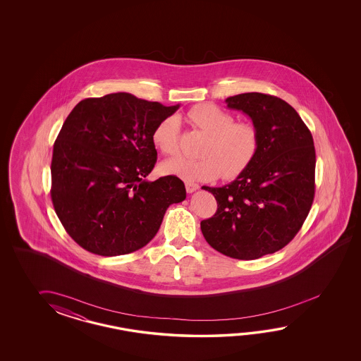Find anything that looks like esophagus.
<instances>
[{
    "instance_id": "esophagus-1",
    "label": "esophagus",
    "mask_w": 361,
    "mask_h": 361,
    "mask_svg": "<svg viewBox=\"0 0 361 361\" xmlns=\"http://www.w3.org/2000/svg\"><path fill=\"white\" fill-rule=\"evenodd\" d=\"M199 188V184L191 183V182H185V191L188 192V193H192V192L197 191Z\"/></svg>"
}]
</instances>
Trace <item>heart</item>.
Here are the masks:
<instances>
[{
    "mask_svg": "<svg viewBox=\"0 0 361 361\" xmlns=\"http://www.w3.org/2000/svg\"><path fill=\"white\" fill-rule=\"evenodd\" d=\"M187 120L204 131L207 139L200 151L201 159L176 157L162 164V171L187 182H207L222 174L233 179L254 161L259 149V133L249 123H235L233 116L214 104H197L187 112ZM180 123L177 116H168L154 128L152 139L162 154L179 152Z\"/></svg>",
    "mask_w": 361,
    "mask_h": 361,
    "instance_id": "b5f03b06",
    "label": "heart"
}]
</instances>
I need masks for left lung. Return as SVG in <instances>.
Masks as SVG:
<instances>
[{
    "mask_svg": "<svg viewBox=\"0 0 361 361\" xmlns=\"http://www.w3.org/2000/svg\"><path fill=\"white\" fill-rule=\"evenodd\" d=\"M226 103L252 118L259 149L233 182L202 187L218 207L201 221V231L216 252L252 261L288 245L306 221L314 196V139L297 111L277 97L245 92Z\"/></svg>",
    "mask_w": 361,
    "mask_h": 361,
    "instance_id": "obj_1",
    "label": "left lung"
}]
</instances>
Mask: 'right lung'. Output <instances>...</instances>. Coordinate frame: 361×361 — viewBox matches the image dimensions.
Masks as SVG:
<instances>
[{"mask_svg": "<svg viewBox=\"0 0 361 361\" xmlns=\"http://www.w3.org/2000/svg\"><path fill=\"white\" fill-rule=\"evenodd\" d=\"M178 108L115 92L81 100L66 118L50 195L64 230L85 250L103 257L138 250L154 238L166 209L185 199L178 177L146 180L157 159L154 128Z\"/></svg>", "mask_w": 361, "mask_h": 361, "instance_id": "obj_1", "label": "right lung"}]
</instances>
